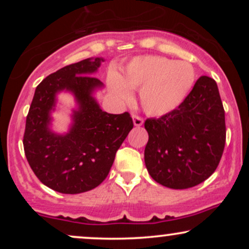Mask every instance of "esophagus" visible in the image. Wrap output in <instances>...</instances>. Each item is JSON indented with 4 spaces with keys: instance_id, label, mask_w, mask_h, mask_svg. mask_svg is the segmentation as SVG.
<instances>
[{
    "instance_id": "esophagus-1",
    "label": "esophagus",
    "mask_w": 249,
    "mask_h": 249,
    "mask_svg": "<svg viewBox=\"0 0 249 249\" xmlns=\"http://www.w3.org/2000/svg\"><path fill=\"white\" fill-rule=\"evenodd\" d=\"M132 118H133L134 126H142V123H144V119H142V117H139V116H137V115H133Z\"/></svg>"
}]
</instances>
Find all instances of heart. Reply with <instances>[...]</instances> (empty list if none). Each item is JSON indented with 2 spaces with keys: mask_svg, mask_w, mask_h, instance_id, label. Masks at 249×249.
I'll return each instance as SVG.
<instances>
[{
  "mask_svg": "<svg viewBox=\"0 0 249 249\" xmlns=\"http://www.w3.org/2000/svg\"><path fill=\"white\" fill-rule=\"evenodd\" d=\"M196 81V69L191 63L147 55L134 57L125 67L123 76L111 72L107 84L123 102L132 99L130 89H141L139 97L145 112L164 116L186 101Z\"/></svg>",
  "mask_w": 249,
  "mask_h": 249,
  "instance_id": "1",
  "label": "heart"
}]
</instances>
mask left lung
<instances>
[{"label": "left lung", "instance_id": "8db88e82", "mask_svg": "<svg viewBox=\"0 0 249 249\" xmlns=\"http://www.w3.org/2000/svg\"><path fill=\"white\" fill-rule=\"evenodd\" d=\"M145 165L157 182L173 190L201 184L218 167L226 142L225 110L215 81L201 76L178 108L145 121Z\"/></svg>", "mask_w": 249, "mask_h": 249}]
</instances>
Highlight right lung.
Masks as SVG:
<instances>
[{
	"label": "right lung",
	"instance_id": "add662e5",
	"mask_svg": "<svg viewBox=\"0 0 249 249\" xmlns=\"http://www.w3.org/2000/svg\"><path fill=\"white\" fill-rule=\"evenodd\" d=\"M103 58H87L67 65L37 85L25 122L23 146L31 170L41 182L64 194L92 190L107 177L116 152L132 130L130 113L112 115L103 111L92 93L103 83L91 76ZM69 90L79 108L65 135L50 130V113L55 95Z\"/></svg>",
	"mask_w": 249,
	"mask_h": 249
}]
</instances>
